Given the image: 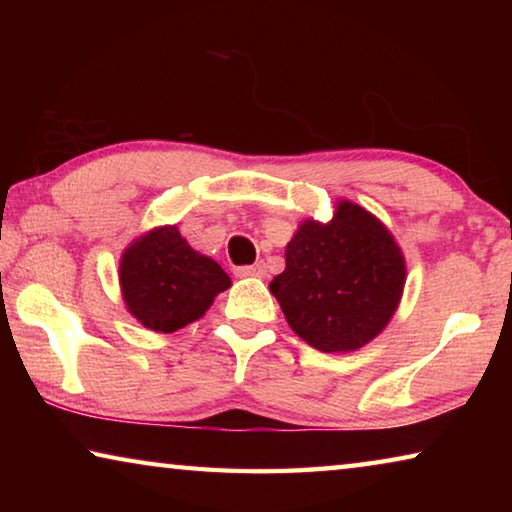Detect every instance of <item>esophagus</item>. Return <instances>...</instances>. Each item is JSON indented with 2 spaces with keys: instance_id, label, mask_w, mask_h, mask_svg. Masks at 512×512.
<instances>
[{
  "instance_id": "1",
  "label": "esophagus",
  "mask_w": 512,
  "mask_h": 512,
  "mask_svg": "<svg viewBox=\"0 0 512 512\" xmlns=\"http://www.w3.org/2000/svg\"><path fill=\"white\" fill-rule=\"evenodd\" d=\"M239 277H264L266 275V264L264 262H255L253 266H241L237 268Z\"/></svg>"
}]
</instances>
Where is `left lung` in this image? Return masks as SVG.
Returning <instances> with one entry per match:
<instances>
[{
	"mask_svg": "<svg viewBox=\"0 0 512 512\" xmlns=\"http://www.w3.org/2000/svg\"><path fill=\"white\" fill-rule=\"evenodd\" d=\"M284 257L287 266L268 289L293 332L320 352L363 348L400 305L402 250L357 203L341 201L329 223L302 221Z\"/></svg>",
	"mask_w": 512,
	"mask_h": 512,
	"instance_id": "left-lung-1",
	"label": "left lung"
}]
</instances>
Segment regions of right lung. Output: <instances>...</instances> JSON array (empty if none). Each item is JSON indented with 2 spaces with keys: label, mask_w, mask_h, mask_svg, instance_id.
<instances>
[{
  "label": "right lung",
  "mask_w": 512,
  "mask_h": 512,
  "mask_svg": "<svg viewBox=\"0 0 512 512\" xmlns=\"http://www.w3.org/2000/svg\"><path fill=\"white\" fill-rule=\"evenodd\" d=\"M121 296L131 314L153 332L171 334L201 318L230 277L180 237L176 225L153 228L124 250Z\"/></svg>",
  "instance_id": "1"
}]
</instances>
